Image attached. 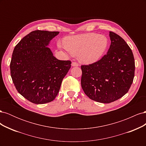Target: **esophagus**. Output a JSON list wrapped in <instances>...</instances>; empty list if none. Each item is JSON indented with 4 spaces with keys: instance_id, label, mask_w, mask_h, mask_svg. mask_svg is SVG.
Returning <instances> with one entry per match:
<instances>
[{
    "instance_id": "obj_1",
    "label": "esophagus",
    "mask_w": 146,
    "mask_h": 146,
    "mask_svg": "<svg viewBox=\"0 0 146 146\" xmlns=\"http://www.w3.org/2000/svg\"><path fill=\"white\" fill-rule=\"evenodd\" d=\"M71 65L72 66H78V64L76 62H72Z\"/></svg>"
}]
</instances>
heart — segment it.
<instances>
[{
    "mask_svg": "<svg viewBox=\"0 0 146 146\" xmlns=\"http://www.w3.org/2000/svg\"><path fill=\"white\" fill-rule=\"evenodd\" d=\"M64 45L69 54L78 55L81 62L89 64L102 56L107 49L108 39L104 35L89 33L66 38Z\"/></svg>",
    "mask_w": 146,
    "mask_h": 146,
    "instance_id": "heart-1",
    "label": "heart"
}]
</instances>
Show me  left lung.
Segmentation results:
<instances>
[{
    "label": "left lung",
    "mask_w": 146,
    "mask_h": 146,
    "mask_svg": "<svg viewBox=\"0 0 146 146\" xmlns=\"http://www.w3.org/2000/svg\"><path fill=\"white\" fill-rule=\"evenodd\" d=\"M109 36L107 54L96 63L81 66L83 91L91 100L104 104L117 100L129 91L135 69L133 52L124 39L112 32Z\"/></svg>",
    "instance_id": "1"
}]
</instances>
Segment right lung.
<instances>
[{"mask_svg":"<svg viewBox=\"0 0 146 146\" xmlns=\"http://www.w3.org/2000/svg\"><path fill=\"white\" fill-rule=\"evenodd\" d=\"M58 32L35 30L15 46L10 63L13 83L19 93L31 102L44 104L54 100L70 61L59 60L47 46Z\"/></svg>","mask_w":146,"mask_h":146,"instance_id":"right-lung-1","label":"right lung"}]
</instances>
